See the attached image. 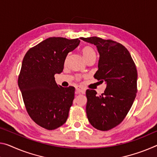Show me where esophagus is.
Listing matches in <instances>:
<instances>
[{
	"instance_id": "esophagus-1",
	"label": "esophagus",
	"mask_w": 157,
	"mask_h": 157,
	"mask_svg": "<svg viewBox=\"0 0 157 157\" xmlns=\"http://www.w3.org/2000/svg\"><path fill=\"white\" fill-rule=\"evenodd\" d=\"M85 89H84V88L81 87V86H77L76 87V94H84L85 93Z\"/></svg>"
}]
</instances>
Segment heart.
I'll return each instance as SVG.
<instances>
[{
  "mask_svg": "<svg viewBox=\"0 0 157 157\" xmlns=\"http://www.w3.org/2000/svg\"><path fill=\"white\" fill-rule=\"evenodd\" d=\"M82 56L84 59H85V61L91 56H96L95 51L94 50V49L92 48V47L89 46L84 47L82 49Z\"/></svg>",
  "mask_w": 157,
  "mask_h": 157,
  "instance_id": "1",
  "label": "heart"
}]
</instances>
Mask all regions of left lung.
I'll return each mask as SVG.
<instances>
[{
    "label": "left lung",
    "instance_id": "left-lung-1",
    "mask_svg": "<svg viewBox=\"0 0 157 157\" xmlns=\"http://www.w3.org/2000/svg\"><path fill=\"white\" fill-rule=\"evenodd\" d=\"M81 39L96 46L100 56L94 78L106 84L100 96L95 90H86V115L95 128L110 130L124 120L135 100L138 79L135 63L120 43L97 37Z\"/></svg>",
    "mask_w": 157,
    "mask_h": 157
}]
</instances>
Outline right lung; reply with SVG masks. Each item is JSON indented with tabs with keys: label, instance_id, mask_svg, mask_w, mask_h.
<instances>
[{
	"label": "right lung",
	"instance_id": "obj_1",
	"mask_svg": "<svg viewBox=\"0 0 157 157\" xmlns=\"http://www.w3.org/2000/svg\"><path fill=\"white\" fill-rule=\"evenodd\" d=\"M78 38L52 37L32 47L22 61L18 78L25 106L39 126L54 130L66 123L75 98V87H63L55 82L69 52L78 47Z\"/></svg>",
	"mask_w": 157,
	"mask_h": 157
}]
</instances>
